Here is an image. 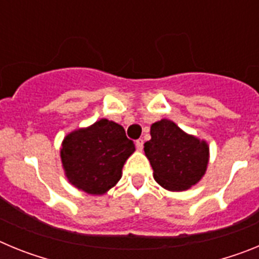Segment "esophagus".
Segmentation results:
<instances>
[{"mask_svg": "<svg viewBox=\"0 0 259 259\" xmlns=\"http://www.w3.org/2000/svg\"><path fill=\"white\" fill-rule=\"evenodd\" d=\"M136 148H137V150H143V148H144L143 139H139V140H136Z\"/></svg>", "mask_w": 259, "mask_h": 259, "instance_id": "obj_1", "label": "esophagus"}]
</instances>
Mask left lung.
I'll use <instances>...</instances> for the list:
<instances>
[{"label":"left lung","mask_w":259,"mask_h":259,"mask_svg":"<svg viewBox=\"0 0 259 259\" xmlns=\"http://www.w3.org/2000/svg\"><path fill=\"white\" fill-rule=\"evenodd\" d=\"M150 139L144 152L158 184L171 192L187 191L197 184L209 164L210 150L205 140L184 132L170 119L150 125Z\"/></svg>","instance_id":"left-lung-1"}]
</instances>
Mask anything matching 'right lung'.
Segmentation results:
<instances>
[{
  "instance_id": "add662e5",
  "label": "right lung",
  "mask_w": 259,
  "mask_h": 259,
  "mask_svg": "<svg viewBox=\"0 0 259 259\" xmlns=\"http://www.w3.org/2000/svg\"><path fill=\"white\" fill-rule=\"evenodd\" d=\"M134 152L135 144L127 139L124 128L102 118L66 135L61 161L68 183L79 191L101 196L120 180L123 166Z\"/></svg>"
}]
</instances>
